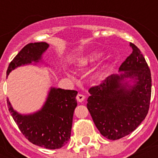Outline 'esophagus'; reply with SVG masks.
<instances>
[{"label":"esophagus","instance_id":"1","mask_svg":"<svg viewBox=\"0 0 158 158\" xmlns=\"http://www.w3.org/2000/svg\"><path fill=\"white\" fill-rule=\"evenodd\" d=\"M84 98H85V96H84V95H83V94H78L76 97L77 101L79 102H82L84 100Z\"/></svg>","mask_w":158,"mask_h":158}]
</instances>
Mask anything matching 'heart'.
<instances>
[{
	"instance_id": "obj_1",
	"label": "heart",
	"mask_w": 158,
	"mask_h": 158,
	"mask_svg": "<svg viewBox=\"0 0 158 158\" xmlns=\"http://www.w3.org/2000/svg\"><path fill=\"white\" fill-rule=\"evenodd\" d=\"M104 56V52L101 51H94L91 52L87 53V54L82 56L78 58L75 62V64L78 68L84 69L88 67L91 66L93 64H96L98 62L102 57Z\"/></svg>"
}]
</instances>
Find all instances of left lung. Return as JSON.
Wrapping results in <instances>:
<instances>
[{
  "instance_id": "8db88e82",
  "label": "left lung",
  "mask_w": 158,
  "mask_h": 158,
  "mask_svg": "<svg viewBox=\"0 0 158 158\" xmlns=\"http://www.w3.org/2000/svg\"><path fill=\"white\" fill-rule=\"evenodd\" d=\"M132 53L98 86L89 89L87 107L94 124L108 139H119L132 133L149 109L152 79L140 50L130 44Z\"/></svg>"
}]
</instances>
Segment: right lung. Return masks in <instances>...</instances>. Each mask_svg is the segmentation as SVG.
Instances as JSON below:
<instances>
[{
	"label": "right lung",
	"instance_id": "add662e5",
	"mask_svg": "<svg viewBox=\"0 0 158 158\" xmlns=\"http://www.w3.org/2000/svg\"><path fill=\"white\" fill-rule=\"evenodd\" d=\"M48 48L47 43L27 44L9 64L6 74L22 65L43 62V55ZM77 94L75 90L51 87L42 108L30 114L16 111L9 99L7 105L19 129L29 142L48 149H56L66 144L70 138Z\"/></svg>",
	"mask_w": 158,
	"mask_h": 158
}]
</instances>
